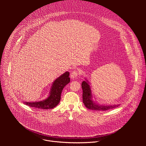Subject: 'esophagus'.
Instances as JSON below:
<instances>
[{
  "label": "esophagus",
  "mask_w": 146,
  "mask_h": 146,
  "mask_svg": "<svg viewBox=\"0 0 146 146\" xmlns=\"http://www.w3.org/2000/svg\"><path fill=\"white\" fill-rule=\"evenodd\" d=\"M80 74V70L79 69H77V70H75L74 71H73L71 74H70V78L72 79H75L76 78H77L78 75Z\"/></svg>",
  "instance_id": "esophagus-1"
}]
</instances>
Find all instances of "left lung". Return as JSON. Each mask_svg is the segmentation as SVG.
Segmentation results:
<instances>
[{
	"label": "left lung",
	"instance_id": "left-lung-1",
	"mask_svg": "<svg viewBox=\"0 0 146 146\" xmlns=\"http://www.w3.org/2000/svg\"><path fill=\"white\" fill-rule=\"evenodd\" d=\"M83 81L82 84L83 89V101L85 106L89 109L96 111H106L110 109L115 108L119 106L120 104L114 105H105L100 104L93 100V95L92 93L91 87L87 79Z\"/></svg>",
	"mask_w": 146,
	"mask_h": 146
}]
</instances>
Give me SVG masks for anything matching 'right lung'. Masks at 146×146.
Returning <instances> with one entry per match:
<instances>
[{
    "label": "right lung",
    "instance_id": "1",
    "mask_svg": "<svg viewBox=\"0 0 146 146\" xmlns=\"http://www.w3.org/2000/svg\"><path fill=\"white\" fill-rule=\"evenodd\" d=\"M70 82L69 72L66 71L53 82L49 96L46 99L38 102H23V103L34 108L52 109L60 103L63 89Z\"/></svg>",
    "mask_w": 146,
    "mask_h": 146
}]
</instances>
